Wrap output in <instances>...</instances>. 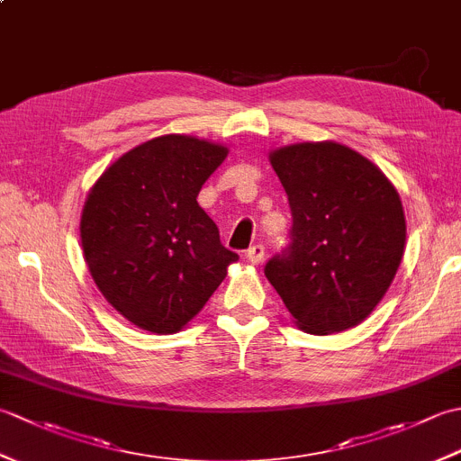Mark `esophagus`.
<instances>
[{
    "instance_id": "obj_1",
    "label": "esophagus",
    "mask_w": 461,
    "mask_h": 461,
    "mask_svg": "<svg viewBox=\"0 0 461 461\" xmlns=\"http://www.w3.org/2000/svg\"><path fill=\"white\" fill-rule=\"evenodd\" d=\"M263 256H266V248L259 246V243L248 249V259L253 263V266H259V263L263 261Z\"/></svg>"
}]
</instances>
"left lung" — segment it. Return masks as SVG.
<instances>
[{"label":"left lung","mask_w":461,"mask_h":461,"mask_svg":"<svg viewBox=\"0 0 461 461\" xmlns=\"http://www.w3.org/2000/svg\"><path fill=\"white\" fill-rule=\"evenodd\" d=\"M287 192L291 243L266 277L297 327L330 335L365 321L404 256L400 195L378 166L339 142H303L269 154Z\"/></svg>","instance_id":"obj_1"}]
</instances>
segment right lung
<instances>
[{"mask_svg": "<svg viewBox=\"0 0 461 461\" xmlns=\"http://www.w3.org/2000/svg\"><path fill=\"white\" fill-rule=\"evenodd\" d=\"M225 156V146L195 136H158L113 162L86 195L85 261L104 299L139 329L178 332L240 259L195 200Z\"/></svg>", "mask_w": 461, "mask_h": 461, "instance_id": "1", "label": "right lung"}]
</instances>
